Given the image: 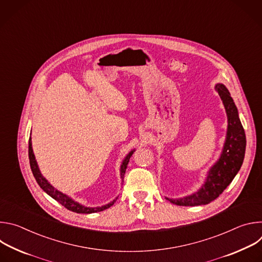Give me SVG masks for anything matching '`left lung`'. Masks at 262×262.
<instances>
[{"label": "left lung", "instance_id": "8db88e82", "mask_svg": "<svg viewBox=\"0 0 262 262\" xmlns=\"http://www.w3.org/2000/svg\"><path fill=\"white\" fill-rule=\"evenodd\" d=\"M215 90L223 100L228 117V129L223 152L220 160L209 170L202 188L188 197L168 199L173 204L179 206L208 204L216 199L231 183L243 165L246 151V134L238 118L237 108L225 86L217 84Z\"/></svg>", "mask_w": 262, "mask_h": 262}]
</instances>
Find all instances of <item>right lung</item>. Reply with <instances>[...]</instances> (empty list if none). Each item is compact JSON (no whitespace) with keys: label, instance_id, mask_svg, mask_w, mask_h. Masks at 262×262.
I'll use <instances>...</instances> for the list:
<instances>
[{"label":"right lung","instance_id":"1","mask_svg":"<svg viewBox=\"0 0 262 262\" xmlns=\"http://www.w3.org/2000/svg\"><path fill=\"white\" fill-rule=\"evenodd\" d=\"M134 154V150L129 152V155L124 159L122 165H121V170H120V173H121V178L123 179V176H124V173L126 171V168H127V164L129 162V159L132 157V155ZM29 160H30V166H31V170H32V173L37 181V183L39 184L40 188L47 193L49 194L52 198H54L56 201H58L60 204H62L65 208H67L68 210H71L73 212H77V213H92V212H97V211H102L106 208H108L110 206H112L114 204V202L116 200H113L111 203L106 204V205H103L101 207H86V206H83L81 204H79L78 202H74L72 199H70L68 196L62 194L61 192L57 191L54 186H52L48 180L41 175L39 169H38V166H37V163L35 161V157H34V154H33V149H32V142H31V137L29 139Z\"/></svg>","mask_w":262,"mask_h":262}]
</instances>
